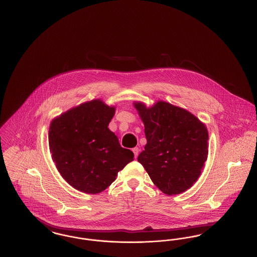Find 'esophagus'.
<instances>
[{"mask_svg": "<svg viewBox=\"0 0 257 257\" xmlns=\"http://www.w3.org/2000/svg\"><path fill=\"white\" fill-rule=\"evenodd\" d=\"M132 151H133V153H134V155H135V158H138L139 153H140L139 148H134Z\"/></svg>", "mask_w": 257, "mask_h": 257, "instance_id": "1", "label": "esophagus"}]
</instances>
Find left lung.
<instances>
[{"label":"left lung","instance_id":"left-lung-1","mask_svg":"<svg viewBox=\"0 0 257 257\" xmlns=\"http://www.w3.org/2000/svg\"><path fill=\"white\" fill-rule=\"evenodd\" d=\"M145 125L147 145L138 161L158 189L178 195L190 189L200 176L208 155V131L187 109L158 100L147 107L134 102Z\"/></svg>","mask_w":257,"mask_h":257}]
</instances>
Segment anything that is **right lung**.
<instances>
[{"label":"right lung","instance_id":"right-lung-1","mask_svg":"<svg viewBox=\"0 0 257 257\" xmlns=\"http://www.w3.org/2000/svg\"><path fill=\"white\" fill-rule=\"evenodd\" d=\"M115 113L101 99H93L53 119L49 130L52 158L62 178L80 192L96 195L117 177L134 154L123 149L108 129Z\"/></svg>","mask_w":257,"mask_h":257}]
</instances>
